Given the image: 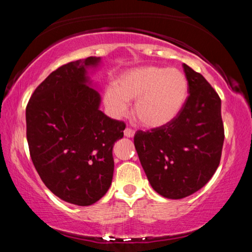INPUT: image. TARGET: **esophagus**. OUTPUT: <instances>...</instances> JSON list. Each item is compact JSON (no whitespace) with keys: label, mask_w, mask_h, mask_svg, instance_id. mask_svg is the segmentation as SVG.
Masks as SVG:
<instances>
[{"label":"esophagus","mask_w":252,"mask_h":252,"mask_svg":"<svg viewBox=\"0 0 252 252\" xmlns=\"http://www.w3.org/2000/svg\"><path fill=\"white\" fill-rule=\"evenodd\" d=\"M134 133H135L134 130L130 129V127H126V129L125 130V135L126 136V138H133Z\"/></svg>","instance_id":"1"}]
</instances>
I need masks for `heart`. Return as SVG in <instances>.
<instances>
[{
	"mask_svg": "<svg viewBox=\"0 0 252 252\" xmlns=\"http://www.w3.org/2000/svg\"><path fill=\"white\" fill-rule=\"evenodd\" d=\"M188 83L176 67L143 66L119 76L106 88L104 104L114 118L125 116L127 102L134 101V116L142 126L159 127L172 121L185 104Z\"/></svg>",
	"mask_w": 252,
	"mask_h": 252,
	"instance_id": "heart-1",
	"label": "heart"
}]
</instances>
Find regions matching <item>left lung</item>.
<instances>
[{
	"mask_svg": "<svg viewBox=\"0 0 252 252\" xmlns=\"http://www.w3.org/2000/svg\"><path fill=\"white\" fill-rule=\"evenodd\" d=\"M182 66L189 95L180 112L167 125L134 135L149 182L168 199L186 198L210 180L224 140L218 93L201 74L185 63Z\"/></svg>",
	"mask_w": 252,
	"mask_h": 252,
	"instance_id": "left-lung-1",
	"label": "left lung"
}]
</instances>
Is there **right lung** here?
<instances>
[{
  "mask_svg": "<svg viewBox=\"0 0 252 252\" xmlns=\"http://www.w3.org/2000/svg\"><path fill=\"white\" fill-rule=\"evenodd\" d=\"M100 63L90 57L60 66L35 89L25 112L30 155L42 181L63 201L82 207L109 190L112 149L126 129L99 109L88 71Z\"/></svg>",
  "mask_w": 252,
  "mask_h": 252,
  "instance_id": "add662e5",
  "label": "right lung"
}]
</instances>
